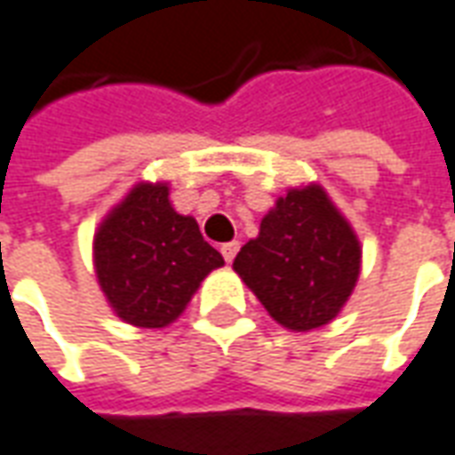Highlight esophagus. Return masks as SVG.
<instances>
[{
	"label": "esophagus",
	"mask_w": 455,
	"mask_h": 455,
	"mask_svg": "<svg viewBox=\"0 0 455 455\" xmlns=\"http://www.w3.org/2000/svg\"><path fill=\"white\" fill-rule=\"evenodd\" d=\"M236 253H238V241H228V243H221V256H224V260H227V263H231Z\"/></svg>",
	"instance_id": "esophagus-1"
}]
</instances>
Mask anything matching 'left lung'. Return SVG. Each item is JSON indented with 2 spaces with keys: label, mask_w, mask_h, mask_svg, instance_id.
I'll return each instance as SVG.
<instances>
[{
  "label": "left lung",
  "mask_w": 455,
  "mask_h": 455,
  "mask_svg": "<svg viewBox=\"0 0 455 455\" xmlns=\"http://www.w3.org/2000/svg\"><path fill=\"white\" fill-rule=\"evenodd\" d=\"M360 241L323 187L281 196L260 221L259 238L238 251L234 271L268 315L288 330L327 325L360 275Z\"/></svg>",
  "instance_id": "8db88e82"
}]
</instances>
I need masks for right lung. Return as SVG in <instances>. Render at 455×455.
<instances>
[{
    "label": "right lung",
    "mask_w": 455,
    "mask_h": 455,
    "mask_svg": "<svg viewBox=\"0 0 455 455\" xmlns=\"http://www.w3.org/2000/svg\"><path fill=\"white\" fill-rule=\"evenodd\" d=\"M93 259L108 303L138 327L170 325L199 283L224 266L195 219L174 212L167 184H138L108 214Z\"/></svg>",
    "instance_id": "right-lung-1"
}]
</instances>
